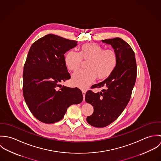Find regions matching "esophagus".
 Returning a JSON list of instances; mask_svg holds the SVG:
<instances>
[{
	"mask_svg": "<svg viewBox=\"0 0 161 161\" xmlns=\"http://www.w3.org/2000/svg\"><path fill=\"white\" fill-rule=\"evenodd\" d=\"M82 95H83V97H84V100L85 101V96H86V91H82Z\"/></svg>",
	"mask_w": 161,
	"mask_h": 161,
	"instance_id": "esophagus-1",
	"label": "esophagus"
}]
</instances>
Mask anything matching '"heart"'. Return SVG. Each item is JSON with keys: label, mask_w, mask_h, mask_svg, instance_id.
<instances>
[{"label": "heart", "mask_w": 161, "mask_h": 161, "mask_svg": "<svg viewBox=\"0 0 161 161\" xmlns=\"http://www.w3.org/2000/svg\"><path fill=\"white\" fill-rule=\"evenodd\" d=\"M82 59L88 60L87 69L80 70L72 76V82L81 89L87 88L96 77L105 79L114 71L118 64V55L114 49H105L97 43H86L79 53L70 51L65 56L64 63L69 70L75 72L80 68Z\"/></svg>", "instance_id": "obj_1"}]
</instances>
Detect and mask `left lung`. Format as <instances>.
I'll return each instance as SVG.
<instances>
[{
    "label": "left lung",
    "instance_id": "obj_1",
    "mask_svg": "<svg viewBox=\"0 0 161 161\" xmlns=\"http://www.w3.org/2000/svg\"><path fill=\"white\" fill-rule=\"evenodd\" d=\"M110 45L118 55V64L112 74L92 88L105 89L94 93L88 91L86 101L93 107V113L87 117V123L94 127L103 128L116 120L128 105L135 86L137 66L135 54L126 42L119 38L102 40Z\"/></svg>",
    "mask_w": 161,
    "mask_h": 161
}]
</instances>
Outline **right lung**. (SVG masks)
<instances>
[{
    "mask_svg": "<svg viewBox=\"0 0 161 161\" xmlns=\"http://www.w3.org/2000/svg\"><path fill=\"white\" fill-rule=\"evenodd\" d=\"M77 45L76 41L48 34L30 47L23 68V97L31 114L43 123L60 121L69 106L83 100L79 89L59 84L70 78L64 54Z\"/></svg>",
    "mask_w": 161,
    "mask_h": 161,
    "instance_id": "1",
    "label": "right lung"
}]
</instances>
